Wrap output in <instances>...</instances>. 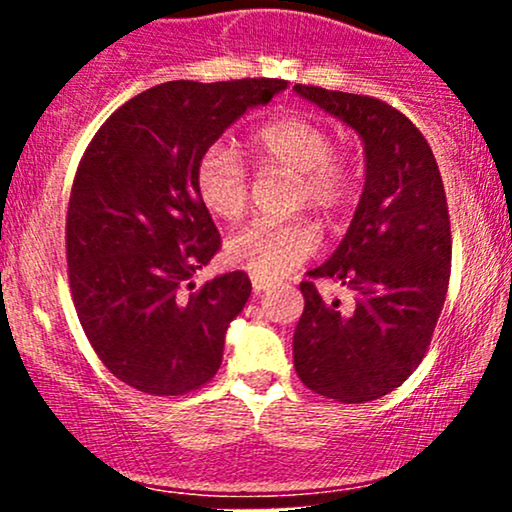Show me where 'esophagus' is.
Returning a JSON list of instances; mask_svg holds the SVG:
<instances>
[{"label":"esophagus","instance_id":"esophagus-1","mask_svg":"<svg viewBox=\"0 0 512 512\" xmlns=\"http://www.w3.org/2000/svg\"><path fill=\"white\" fill-rule=\"evenodd\" d=\"M272 286H274L272 279H264V276H252V289H255L257 293L272 289Z\"/></svg>","mask_w":512,"mask_h":512}]
</instances>
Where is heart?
Listing matches in <instances>:
<instances>
[{"label":"heart","mask_w":512,"mask_h":512,"mask_svg":"<svg viewBox=\"0 0 512 512\" xmlns=\"http://www.w3.org/2000/svg\"><path fill=\"white\" fill-rule=\"evenodd\" d=\"M252 161L264 170L291 173L296 185L291 209H313L337 219L356 204L363 185V161L354 151L337 149L325 122L301 113H286L262 122L245 139ZM199 202L221 221H238L250 204V173L236 151L211 144L195 163ZM317 231L308 219L255 221L226 243L228 262L245 272L279 279L313 255Z\"/></svg>","instance_id":"heart-1"}]
</instances>
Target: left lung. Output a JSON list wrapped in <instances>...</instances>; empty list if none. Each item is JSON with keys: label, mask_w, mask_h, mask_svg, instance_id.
<instances>
[{"label": "left lung", "mask_w": 512, "mask_h": 512, "mask_svg": "<svg viewBox=\"0 0 512 512\" xmlns=\"http://www.w3.org/2000/svg\"><path fill=\"white\" fill-rule=\"evenodd\" d=\"M293 91L354 127L366 146L354 221L330 260L301 281L293 366L315 395L370 402L424 361L443 310L452 257L443 178L424 134L392 105L320 86ZM317 278L337 280L355 298L325 302Z\"/></svg>", "instance_id": "obj_1"}]
</instances>
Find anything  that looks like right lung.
<instances>
[{
	"mask_svg": "<svg viewBox=\"0 0 512 512\" xmlns=\"http://www.w3.org/2000/svg\"><path fill=\"white\" fill-rule=\"evenodd\" d=\"M284 88L264 76L158 84L120 105L81 156L64 236L69 291L93 351L134 390L187 395L221 366L228 322L252 284L245 272L192 284L221 250L195 163Z\"/></svg>",
	"mask_w": 512,
	"mask_h": 512,
	"instance_id": "right-lung-1",
	"label": "right lung"
}]
</instances>
